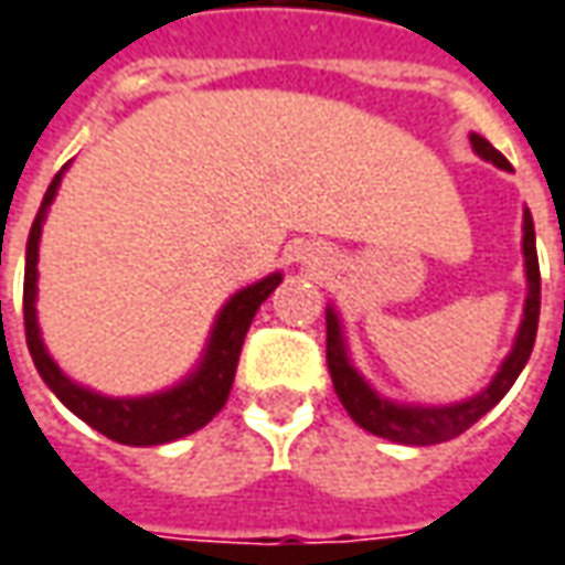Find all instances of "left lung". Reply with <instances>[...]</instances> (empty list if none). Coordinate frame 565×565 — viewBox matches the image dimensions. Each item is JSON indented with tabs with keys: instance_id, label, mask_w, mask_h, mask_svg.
I'll list each match as a JSON object with an SVG mask.
<instances>
[{
	"instance_id": "8db88e82",
	"label": "left lung",
	"mask_w": 565,
	"mask_h": 565,
	"mask_svg": "<svg viewBox=\"0 0 565 565\" xmlns=\"http://www.w3.org/2000/svg\"><path fill=\"white\" fill-rule=\"evenodd\" d=\"M471 146L483 161H492L495 168L511 171L508 159L489 143L487 137L471 134ZM523 269H526V302H523V321H520V330H516L514 345H511L508 358H504L499 373L492 376L487 388L465 397V401H456V404H401V401H388L385 394H379L358 373V366L351 364L342 321H339L337 309L327 306V366H330L339 401L349 409L351 419L358 422L364 431L394 440V444H406V447L444 444V440H452L461 431H468L477 419H483L489 409L511 392V385L523 373V366H526L532 354V345H535L539 309H542V275H539L535 226H532L530 211H523Z\"/></svg>"
}]
</instances>
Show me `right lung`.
Here are the masks:
<instances>
[{"label": "right lung", "instance_id": "obj_1", "mask_svg": "<svg viewBox=\"0 0 565 565\" xmlns=\"http://www.w3.org/2000/svg\"><path fill=\"white\" fill-rule=\"evenodd\" d=\"M63 173H66V164H63V171L54 173L49 192L42 199V207L33 220V228H30V238H26L23 327H26V345H30L39 376L45 379V385L57 394V401L70 413H76L78 419L88 422L94 431L106 434L116 444L159 447V444H171V440L199 431L226 406L250 321H254L256 309L269 299L271 290L284 281V275L271 271L266 278L247 284L238 294L228 296V302L220 309L214 327H211V337H207L201 361L177 385L156 394H140V397H109V394L90 392V388L66 376L57 361L51 358L45 342H42L39 318H35V294H39V269L35 266H39L42 223H45L51 201L61 189Z\"/></svg>", "mask_w": 565, "mask_h": 565}]
</instances>
